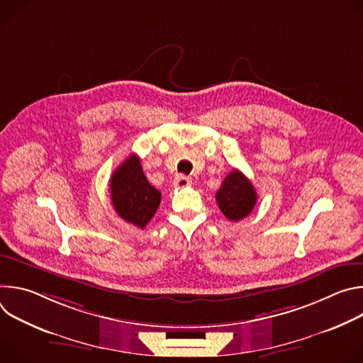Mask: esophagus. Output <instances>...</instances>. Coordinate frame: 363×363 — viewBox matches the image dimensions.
Masks as SVG:
<instances>
[{
    "label": "esophagus",
    "mask_w": 363,
    "mask_h": 363,
    "mask_svg": "<svg viewBox=\"0 0 363 363\" xmlns=\"http://www.w3.org/2000/svg\"><path fill=\"white\" fill-rule=\"evenodd\" d=\"M191 178H188V177H185V175H178V177H175V179H174V186L175 188H186V186H189L191 185Z\"/></svg>",
    "instance_id": "1"
}]
</instances>
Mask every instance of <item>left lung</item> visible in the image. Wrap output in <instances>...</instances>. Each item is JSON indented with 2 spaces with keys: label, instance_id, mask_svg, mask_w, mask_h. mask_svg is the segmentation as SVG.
<instances>
[{
  "label": "left lung",
  "instance_id": "1",
  "mask_svg": "<svg viewBox=\"0 0 363 363\" xmlns=\"http://www.w3.org/2000/svg\"><path fill=\"white\" fill-rule=\"evenodd\" d=\"M216 199L221 213L230 221H240L252 211L257 202V192L251 181L241 171L233 169L223 181Z\"/></svg>",
  "mask_w": 363,
  "mask_h": 363
}]
</instances>
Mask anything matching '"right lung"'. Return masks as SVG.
<instances>
[{"label": "right lung", "mask_w": 363, "mask_h": 363, "mask_svg": "<svg viewBox=\"0 0 363 363\" xmlns=\"http://www.w3.org/2000/svg\"><path fill=\"white\" fill-rule=\"evenodd\" d=\"M111 196L119 217L139 228L146 227L161 202V192L146 179L138 155H130L113 172Z\"/></svg>", "instance_id": "obj_1"}]
</instances>
